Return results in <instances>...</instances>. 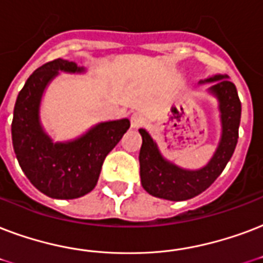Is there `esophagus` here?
Returning <instances> with one entry per match:
<instances>
[{
  "label": "esophagus",
  "mask_w": 263,
  "mask_h": 263,
  "mask_svg": "<svg viewBox=\"0 0 263 263\" xmlns=\"http://www.w3.org/2000/svg\"><path fill=\"white\" fill-rule=\"evenodd\" d=\"M146 118L140 113H134L131 116V125L132 128H140L142 125H145Z\"/></svg>",
  "instance_id": "1"
}]
</instances>
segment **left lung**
Returning <instances> with one entry per match:
<instances>
[{"mask_svg": "<svg viewBox=\"0 0 263 263\" xmlns=\"http://www.w3.org/2000/svg\"><path fill=\"white\" fill-rule=\"evenodd\" d=\"M207 81H216L211 87V92L219 99L222 113V139L207 167L198 171H186L168 163L161 157L149 134L145 129H139L142 135L140 182L143 189L154 197L182 201L198 196L215 182L233 156L241 117V102L238 99L237 89L225 76H215Z\"/></svg>", "mask_w": 263, "mask_h": 263, "instance_id": "left-lung-1", "label": "left lung"}]
</instances>
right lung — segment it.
Returning <instances> with one entry per match:
<instances>
[{"label": "right lung", "instance_id": "right-lung-1", "mask_svg": "<svg viewBox=\"0 0 263 263\" xmlns=\"http://www.w3.org/2000/svg\"><path fill=\"white\" fill-rule=\"evenodd\" d=\"M59 70L81 71L74 62L55 59L27 78L13 109L12 143L22 171L41 193L69 200L95 187L106 156L131 124L127 118L102 123L74 142L52 143L38 121V106L44 88Z\"/></svg>", "mask_w": 263, "mask_h": 263}]
</instances>
